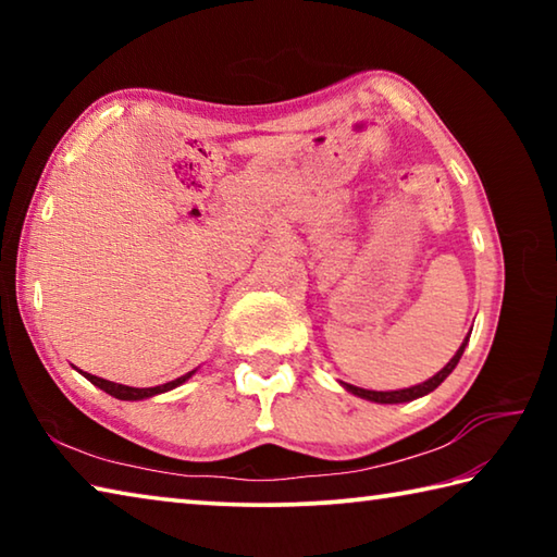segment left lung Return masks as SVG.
<instances>
[{"label": "left lung", "instance_id": "left-lung-1", "mask_svg": "<svg viewBox=\"0 0 557 557\" xmlns=\"http://www.w3.org/2000/svg\"><path fill=\"white\" fill-rule=\"evenodd\" d=\"M467 342H469V336L465 338V344L459 346V351H457L455 356H451V361L445 366V369H442L437 375H432L430 381L420 383V385H412V388L383 393V391H366V388H356V385H348V383H344V385H346V391H351L354 395H358V398H366V400H373V403H408V400H414V398H422V395H428V393L435 391L437 385H440L442 381H445L451 371H455V366L459 363L461 354H465V346H467Z\"/></svg>", "mask_w": 557, "mask_h": 557}]
</instances>
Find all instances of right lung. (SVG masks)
I'll use <instances>...</instances> for the list:
<instances>
[{
  "instance_id": "right-lung-1",
  "label": "right lung",
  "mask_w": 557,
  "mask_h": 557,
  "mask_svg": "<svg viewBox=\"0 0 557 557\" xmlns=\"http://www.w3.org/2000/svg\"><path fill=\"white\" fill-rule=\"evenodd\" d=\"M191 373H194V371H191ZM191 373H186V375H182V379H176V381H169V383H164V385H157V388H129V385L112 383V381L98 379V375H90V373H83V375H86V379H88L92 385H98L100 391L110 393L112 398H117V400H143V398H152V395H157V393H166V391L176 388V385H182L186 379H191Z\"/></svg>"
}]
</instances>
